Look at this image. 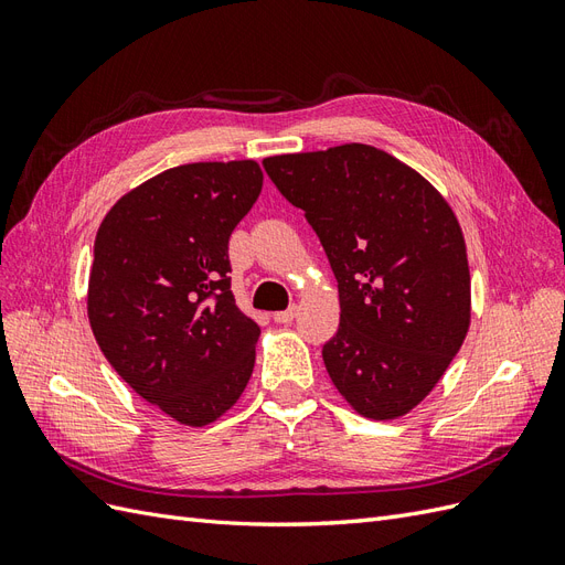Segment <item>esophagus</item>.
I'll return each mask as SVG.
<instances>
[{"label":"esophagus","mask_w":565,"mask_h":565,"mask_svg":"<svg viewBox=\"0 0 565 565\" xmlns=\"http://www.w3.org/2000/svg\"><path fill=\"white\" fill-rule=\"evenodd\" d=\"M297 318V306H289L287 311H278V313H273V320L276 322H280V324H287V322H292Z\"/></svg>","instance_id":"1"}]
</instances>
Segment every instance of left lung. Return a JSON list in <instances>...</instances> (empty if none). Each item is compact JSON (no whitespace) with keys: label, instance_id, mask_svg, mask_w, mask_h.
<instances>
[{"label":"left lung","instance_id":"8db88e82","mask_svg":"<svg viewBox=\"0 0 565 565\" xmlns=\"http://www.w3.org/2000/svg\"><path fill=\"white\" fill-rule=\"evenodd\" d=\"M264 169L303 210L339 285V330L322 347L332 384L367 419L407 415L471 322L467 245L448 200L365 143L273 156Z\"/></svg>","mask_w":565,"mask_h":565}]
</instances>
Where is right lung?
<instances>
[{
  "instance_id": "add662e5",
  "label": "right lung",
  "mask_w": 565,
  "mask_h": 565,
  "mask_svg": "<svg viewBox=\"0 0 565 565\" xmlns=\"http://www.w3.org/2000/svg\"><path fill=\"white\" fill-rule=\"evenodd\" d=\"M264 185L254 160L193 162L131 188L94 243L96 344L139 396L207 426L243 396L262 330L231 292L228 237Z\"/></svg>"
}]
</instances>
